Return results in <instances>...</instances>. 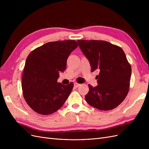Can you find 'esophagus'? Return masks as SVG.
<instances>
[{"label": "esophagus", "instance_id": "34e87169", "mask_svg": "<svg viewBox=\"0 0 149 149\" xmlns=\"http://www.w3.org/2000/svg\"><path fill=\"white\" fill-rule=\"evenodd\" d=\"M74 87L78 88V86H80V84H79V83H74Z\"/></svg>", "mask_w": 149, "mask_h": 149}]
</instances>
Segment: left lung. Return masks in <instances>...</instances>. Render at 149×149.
<instances>
[{
	"label": "left lung",
	"instance_id": "8db88e82",
	"mask_svg": "<svg viewBox=\"0 0 149 149\" xmlns=\"http://www.w3.org/2000/svg\"><path fill=\"white\" fill-rule=\"evenodd\" d=\"M88 59L91 71L100 70L98 84H88L85 100L89 105L102 111L118 107L127 96L130 87L131 66L120 47L103 40H78Z\"/></svg>",
	"mask_w": 149,
	"mask_h": 149
}]
</instances>
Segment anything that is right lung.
Listing matches in <instances>:
<instances>
[{
	"mask_svg": "<svg viewBox=\"0 0 149 149\" xmlns=\"http://www.w3.org/2000/svg\"><path fill=\"white\" fill-rule=\"evenodd\" d=\"M78 46L75 40L48 42L31 51L26 58L22 88L27 104L35 112L49 115L64 104L73 88L57 82L71 52Z\"/></svg>",
	"mask_w": 149,
	"mask_h": 149,
	"instance_id": "right-lung-1",
	"label": "right lung"
}]
</instances>
